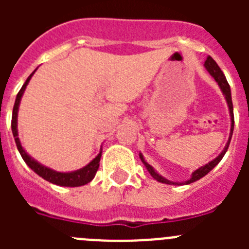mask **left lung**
<instances>
[{
	"label": "left lung",
	"instance_id": "8db88e82",
	"mask_svg": "<svg viewBox=\"0 0 249 249\" xmlns=\"http://www.w3.org/2000/svg\"><path fill=\"white\" fill-rule=\"evenodd\" d=\"M204 67H206V70L208 72H210L211 76L213 77L215 80V82L218 83V86L221 87L222 92H223L224 97H226V101H227L228 103V108H230V113H231V121H232V124H231V135H230V140H228L227 144H226V147H224V149L222 151L221 155L218 156L217 158H214L213 160H211V162H208V163L206 164V166L201 167V168H198L197 171H195L192 175V177L188 179V181L186 182H182V183H178V182H171L168 181V179H166V178H163L162 176L158 175L157 172H156L155 169H153V167L149 166L148 163H147L146 160H144L143 156L141 155L140 153V158L141 160L143 162V164L146 166V168L148 169V172L151 173V176L153 178H155L156 181L160 182V183H167V184H190L192 183V182H196L198 181V179H201L202 177H204V176L207 175L208 172H211L213 168H214L217 164L221 162V160L223 158V156L226 155V152H227L228 149V146H230V142H231V138H232V135H233V127H234V117H233V103H232V96H231V89H230V85H228L227 80H226V76L223 74V72H222V70L219 68V66L215 63L214 59L212 58L211 56L207 57V59L204 61Z\"/></svg>",
	"mask_w": 249,
	"mask_h": 249
}]
</instances>
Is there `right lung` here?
<instances>
[{
  "label": "right lung",
  "instance_id": "obj_1",
  "mask_svg": "<svg viewBox=\"0 0 249 249\" xmlns=\"http://www.w3.org/2000/svg\"><path fill=\"white\" fill-rule=\"evenodd\" d=\"M36 71V70H35ZM35 71L28 76V78L26 80L25 85L22 86V89H19V92L17 93L16 101H15V106H13V111H12V121H11V128H12L13 137H15V141H16V146L19 151V155L22 156L23 160L26 162L28 167H30L32 171L37 173L39 177H42L46 181L51 182V183L57 184V186H65V187H80L83 186V184H87L89 182H91L92 179L96 176V172H97L98 167H100V160H101V153L94 158L93 160H91L89 164L83 168L78 169V171H74V172L70 173H62V172H56L53 169L47 168V167L39 164L37 160H35L34 158H31L30 156L26 153V151L22 148L21 142L18 140V133H17V111H18V106L19 101H21L22 94L25 92L26 86L30 82L31 77L35 73Z\"/></svg>",
  "mask_w": 249,
  "mask_h": 249
}]
</instances>
